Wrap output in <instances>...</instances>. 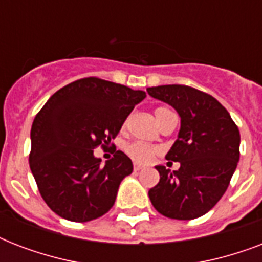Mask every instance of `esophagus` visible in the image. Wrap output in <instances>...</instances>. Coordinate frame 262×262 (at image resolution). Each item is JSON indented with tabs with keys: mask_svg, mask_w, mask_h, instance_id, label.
I'll use <instances>...</instances> for the list:
<instances>
[{
	"mask_svg": "<svg viewBox=\"0 0 262 262\" xmlns=\"http://www.w3.org/2000/svg\"><path fill=\"white\" fill-rule=\"evenodd\" d=\"M135 171H140V170H143L144 166H140V164H135Z\"/></svg>",
	"mask_w": 262,
	"mask_h": 262,
	"instance_id": "esophagus-1",
	"label": "esophagus"
}]
</instances>
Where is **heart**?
I'll return each mask as SVG.
<instances>
[{"mask_svg": "<svg viewBox=\"0 0 262 262\" xmlns=\"http://www.w3.org/2000/svg\"><path fill=\"white\" fill-rule=\"evenodd\" d=\"M170 110L167 108H164V107H159V108H156L155 111V115H156V119L159 121V118L162 117L163 114L168 113ZM125 151L129 156H130L132 159L137 162V163H141V164H147L149 163L155 155L158 154V148L152 147V145H148V144H144V143H130L129 145H126L125 148Z\"/></svg>", "mask_w": 262, "mask_h": 262, "instance_id": "1", "label": "heart"}]
</instances>
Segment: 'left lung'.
<instances>
[{
    "label": "left lung",
    "mask_w": 262,
    "mask_h": 262,
    "mask_svg": "<svg viewBox=\"0 0 262 262\" xmlns=\"http://www.w3.org/2000/svg\"><path fill=\"white\" fill-rule=\"evenodd\" d=\"M152 98L174 107L181 118L178 139L166 159L175 171L156 166L159 183L149 189L152 205L166 217L191 220L205 215L227 190L239 160L241 136L228 111L213 96L186 85L148 88Z\"/></svg>",
    "instance_id": "left-lung-1"
}]
</instances>
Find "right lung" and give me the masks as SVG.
<instances>
[{
  "label": "right lung",
  "instance_id": "right-lung-1",
  "mask_svg": "<svg viewBox=\"0 0 262 262\" xmlns=\"http://www.w3.org/2000/svg\"><path fill=\"white\" fill-rule=\"evenodd\" d=\"M145 96L144 91L87 77L68 84L47 100L31 127L30 167L51 211L77 223L110 211L133 163L117 151L102 166L94 149L115 139Z\"/></svg>",
  "mask_w": 262,
  "mask_h": 262
}]
</instances>
